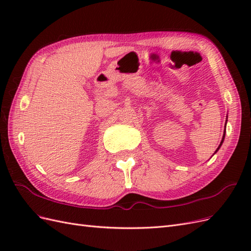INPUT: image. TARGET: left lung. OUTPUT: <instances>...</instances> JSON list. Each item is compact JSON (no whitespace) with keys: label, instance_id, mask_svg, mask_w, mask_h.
Instances as JSON below:
<instances>
[{"label":"left lung","instance_id":"left-lung-1","mask_svg":"<svg viewBox=\"0 0 251 251\" xmlns=\"http://www.w3.org/2000/svg\"><path fill=\"white\" fill-rule=\"evenodd\" d=\"M227 121V120H226ZM224 138H225V131H224V135H223V138H222V141H221V143H220V146H219V148L217 149V151H215V153H217V151H219V149H220V147H221L222 146V143H223V141H224Z\"/></svg>","mask_w":251,"mask_h":251}]
</instances>
